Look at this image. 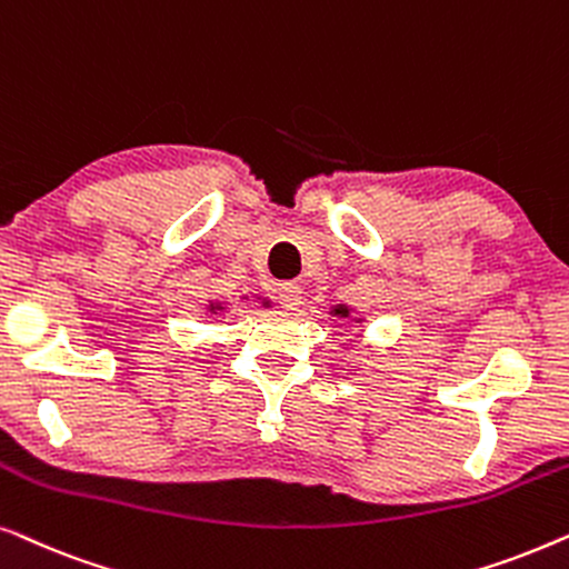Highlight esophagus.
Returning <instances> with one entry per match:
<instances>
[{
	"label": "esophagus",
	"instance_id": "1",
	"mask_svg": "<svg viewBox=\"0 0 569 569\" xmlns=\"http://www.w3.org/2000/svg\"><path fill=\"white\" fill-rule=\"evenodd\" d=\"M277 298H279V302H282V306L287 308V310H295L302 302V290H300V284H295V282H282L277 287Z\"/></svg>",
	"mask_w": 569,
	"mask_h": 569
}]
</instances>
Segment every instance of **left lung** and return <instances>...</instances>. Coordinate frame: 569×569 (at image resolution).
Returning a JSON list of instances; mask_svg holds the SVG:
<instances>
[{"label": "left lung", "instance_id": "obj_1", "mask_svg": "<svg viewBox=\"0 0 569 569\" xmlns=\"http://www.w3.org/2000/svg\"><path fill=\"white\" fill-rule=\"evenodd\" d=\"M333 313H337V316H341V318H347V316H349V308H345V306H339V308H333Z\"/></svg>", "mask_w": 569, "mask_h": 569}]
</instances>
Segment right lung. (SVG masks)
<instances>
[{"instance_id":"1","label":"right lung","mask_w":569,"mask_h":569,"mask_svg":"<svg viewBox=\"0 0 569 569\" xmlns=\"http://www.w3.org/2000/svg\"><path fill=\"white\" fill-rule=\"evenodd\" d=\"M212 310H217V308H214V306H212Z\"/></svg>"}]
</instances>
